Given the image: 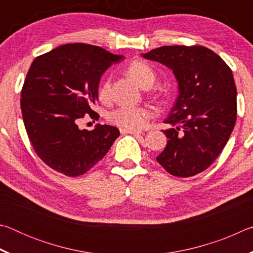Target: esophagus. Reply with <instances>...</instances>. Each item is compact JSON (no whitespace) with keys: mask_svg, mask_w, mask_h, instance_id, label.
<instances>
[{"mask_svg":"<svg viewBox=\"0 0 253 253\" xmlns=\"http://www.w3.org/2000/svg\"><path fill=\"white\" fill-rule=\"evenodd\" d=\"M121 132L122 134H132V135H137V134H142V130H137V129H123L121 128Z\"/></svg>","mask_w":253,"mask_h":253,"instance_id":"34e87169","label":"esophagus"}]
</instances>
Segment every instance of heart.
Returning <instances> with one entry per match:
<instances>
[{"instance_id":"obj_1","label":"heart","mask_w":253,"mask_h":253,"mask_svg":"<svg viewBox=\"0 0 253 253\" xmlns=\"http://www.w3.org/2000/svg\"><path fill=\"white\" fill-rule=\"evenodd\" d=\"M127 75L136 81L140 87L152 85L155 81V72L147 63L143 61H132L126 68ZM98 96L100 100H106L109 96V79L102 81ZM152 116L151 110L145 107L121 106L108 114V121L123 129H139L143 128Z\"/></svg>"}]
</instances>
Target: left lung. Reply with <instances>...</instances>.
Instances as JSON below:
<instances>
[{
	"label": "left lung",
	"mask_w": 253,
	"mask_h": 253,
	"mask_svg": "<svg viewBox=\"0 0 253 253\" xmlns=\"http://www.w3.org/2000/svg\"><path fill=\"white\" fill-rule=\"evenodd\" d=\"M145 59L173 71L178 96L164 123L168 145L156 161L169 174L190 177L203 172L223 151L237 121V88L232 71L202 45H164Z\"/></svg>",
	"instance_id": "1"
}]
</instances>
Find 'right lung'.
Segmentation results:
<instances>
[{
	"instance_id": "1",
	"label": "right lung",
	"mask_w": 253,
	"mask_h": 253,
	"mask_svg": "<svg viewBox=\"0 0 253 253\" xmlns=\"http://www.w3.org/2000/svg\"><path fill=\"white\" fill-rule=\"evenodd\" d=\"M100 46L69 43L33 60L21 92L25 129L42 161L66 176H79L104 158L118 128L97 124L92 130L78 123L85 115L98 121L91 109L98 99L104 72L123 60Z\"/></svg>"
}]
</instances>
